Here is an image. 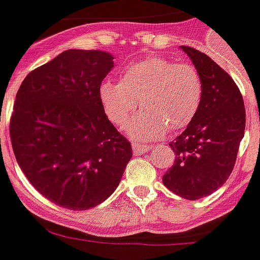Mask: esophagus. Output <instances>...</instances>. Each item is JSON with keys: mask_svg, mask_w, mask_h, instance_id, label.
Instances as JSON below:
<instances>
[{"mask_svg": "<svg viewBox=\"0 0 260 260\" xmlns=\"http://www.w3.org/2000/svg\"><path fill=\"white\" fill-rule=\"evenodd\" d=\"M149 150H150V146L133 143V153L135 155H143V153H147Z\"/></svg>", "mask_w": 260, "mask_h": 260, "instance_id": "esophagus-1", "label": "esophagus"}]
</instances>
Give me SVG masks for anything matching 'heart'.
Here are the masks:
<instances>
[{"label": "heart", "instance_id": "heart-1", "mask_svg": "<svg viewBox=\"0 0 260 260\" xmlns=\"http://www.w3.org/2000/svg\"><path fill=\"white\" fill-rule=\"evenodd\" d=\"M204 86L197 68L191 63L150 56L128 65L120 82L104 81L98 98L108 120L123 127L135 108L140 113L125 130L137 140L159 137L166 130H181L189 124L203 103Z\"/></svg>", "mask_w": 260, "mask_h": 260}]
</instances>
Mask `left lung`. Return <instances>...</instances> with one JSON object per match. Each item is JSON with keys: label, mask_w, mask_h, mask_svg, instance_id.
Returning <instances> with one entry per match:
<instances>
[{"label": "left lung", "mask_w": 260, "mask_h": 260, "mask_svg": "<svg viewBox=\"0 0 260 260\" xmlns=\"http://www.w3.org/2000/svg\"><path fill=\"white\" fill-rule=\"evenodd\" d=\"M200 72L203 103L195 118L169 146L175 162L164 175V184L185 200L213 194L230 176L245 136L246 111L236 82L211 57L182 46Z\"/></svg>", "instance_id": "1"}]
</instances>
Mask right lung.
<instances>
[{
    "instance_id": "right-lung-1",
    "label": "right lung",
    "mask_w": 260,
    "mask_h": 260,
    "mask_svg": "<svg viewBox=\"0 0 260 260\" xmlns=\"http://www.w3.org/2000/svg\"><path fill=\"white\" fill-rule=\"evenodd\" d=\"M113 59L101 50H65L31 71L15 95V159L40 194L68 210L105 201L133 155L98 98Z\"/></svg>"
}]
</instances>
